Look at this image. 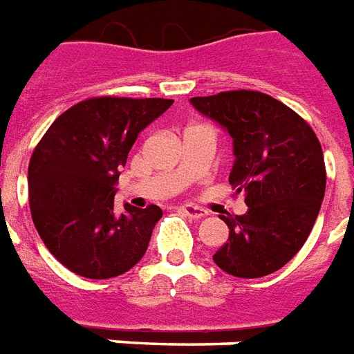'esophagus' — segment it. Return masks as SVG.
<instances>
[{
	"instance_id": "34e87169",
	"label": "esophagus",
	"mask_w": 354,
	"mask_h": 354,
	"mask_svg": "<svg viewBox=\"0 0 354 354\" xmlns=\"http://www.w3.org/2000/svg\"><path fill=\"white\" fill-rule=\"evenodd\" d=\"M187 217H190V219H202V217H205L207 215V212L205 209H202V207H198V205H192V204H185L179 207Z\"/></svg>"
}]
</instances>
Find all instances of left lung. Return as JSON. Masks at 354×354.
Segmentation results:
<instances>
[{"mask_svg":"<svg viewBox=\"0 0 354 354\" xmlns=\"http://www.w3.org/2000/svg\"><path fill=\"white\" fill-rule=\"evenodd\" d=\"M190 104L230 135L229 183L248 205L244 215H223L229 240L213 261L238 278L282 269L309 238L324 200L326 167L317 135L292 109L259 91L192 97Z\"/></svg>","mask_w":354,"mask_h":354,"instance_id":"obj_1","label":"left lung"}]
</instances>
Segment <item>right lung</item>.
Masks as SVG:
<instances>
[{
  "label": "right lung",
  "instance_id": "right-lung-1",
  "mask_svg": "<svg viewBox=\"0 0 354 354\" xmlns=\"http://www.w3.org/2000/svg\"><path fill=\"white\" fill-rule=\"evenodd\" d=\"M169 99L97 97L57 118L28 165L32 219L47 250L80 277H120L141 261L158 205L114 204L120 169L139 133L169 109Z\"/></svg>",
  "mask_w": 354,
  "mask_h": 354
}]
</instances>
